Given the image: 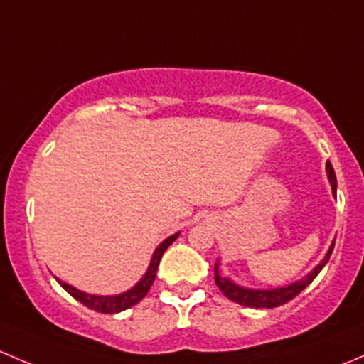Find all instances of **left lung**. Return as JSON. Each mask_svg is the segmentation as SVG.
I'll use <instances>...</instances> for the list:
<instances>
[{
  "instance_id": "8db88e82",
  "label": "left lung",
  "mask_w": 364,
  "mask_h": 364,
  "mask_svg": "<svg viewBox=\"0 0 364 364\" xmlns=\"http://www.w3.org/2000/svg\"><path fill=\"white\" fill-rule=\"evenodd\" d=\"M326 172H328L329 183H331L333 196L336 197V176H335V168H333V165L329 164V161L326 164ZM333 248H335V241L331 243V247H329V250H328V253H326L324 259L321 260V264H317V266H315L314 269L306 274V277H303L301 280L294 282V284L285 285V287L267 289V291L266 289L241 287V285L234 284L232 280H229V278H225L220 274L218 262L215 264V282H216V285H218L220 291L223 292V296L229 297V299L234 301V303L243 304V306H248V308H277V306H280V304H285V303H289L291 299H294V297L299 294L303 289H306L308 285L314 282V278L317 277V274L322 271V267L328 264L329 257H331V253H333Z\"/></svg>"
}]
</instances>
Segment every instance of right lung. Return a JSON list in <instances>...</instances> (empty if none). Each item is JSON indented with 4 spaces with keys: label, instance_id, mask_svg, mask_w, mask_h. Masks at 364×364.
Returning a JSON list of instances; mask_svg holds the SVG:
<instances>
[{
    "label": "right lung",
    "instance_id": "add662e5",
    "mask_svg": "<svg viewBox=\"0 0 364 364\" xmlns=\"http://www.w3.org/2000/svg\"><path fill=\"white\" fill-rule=\"evenodd\" d=\"M178 236H179V232H176V234H172V236H168L165 241H161V243L159 245V248H156L155 253H153L151 262H149V267H148V271L144 273V277H142L141 280H139L137 284L130 289V291L121 292V294H116V296L87 294V292H82V291H79V289L72 287V285H68L67 282L60 280V278H56V280H58V284H60L70 296L75 297L77 301H80V303H82L84 306L90 308V310L100 311V314H119V311H123V310H127V308L137 304L142 297L148 294V291L151 289L153 282H155L156 269H159L161 255H164V252L167 250L168 245L174 243L176 237Z\"/></svg>",
    "mask_w": 364,
    "mask_h": 364
}]
</instances>
